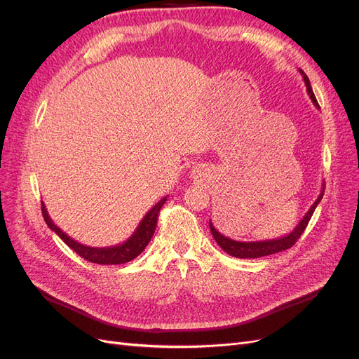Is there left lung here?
Wrapping results in <instances>:
<instances>
[{
	"mask_svg": "<svg viewBox=\"0 0 359 359\" xmlns=\"http://www.w3.org/2000/svg\"><path fill=\"white\" fill-rule=\"evenodd\" d=\"M299 73L302 76L304 83H306V86H307V93L310 95L313 104L319 107L316 97H314V94H313V90H311V85H310L307 74L304 73L302 70H299ZM323 191H325V182L322 184V190L319 193L318 199L313 202V205L310 206L309 211L306 212V215H304L302 219L298 222V224L295 226V229H293L290 233H287L285 236L274 238V240H264V241H235V240H231L229 236L222 235L219 231L215 229L212 222L210 220L211 233L214 236V240L217 241V244L222 247V250H224L227 255H231V256L238 257V259H256V257H264V256H269V255H274V253H278V252H283V250L290 248L293 244L297 243V240L301 236L304 229L307 227L314 210H316V206L319 205V202L323 198Z\"/></svg>",
	"mask_w": 359,
	"mask_h": 359,
	"instance_id": "8db88e82",
	"label": "left lung"
}]
</instances>
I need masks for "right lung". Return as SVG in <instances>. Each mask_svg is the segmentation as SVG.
Here are the masks:
<instances>
[{
  "label": "right lung",
  "instance_id": "obj_1",
  "mask_svg": "<svg viewBox=\"0 0 359 359\" xmlns=\"http://www.w3.org/2000/svg\"><path fill=\"white\" fill-rule=\"evenodd\" d=\"M168 198H163L158 201L153 208H151L145 215L144 219L140 220L139 226L136 227V231L132 233V236H128V240L124 243L118 244V245H111V247H90L81 244L78 241H74L73 238H70L66 232H62L60 227L52 222V219L48 214V210L45 203L41 202V212H43V219H45L46 224L49 226V229L55 232L61 240L66 243L72 250H74L81 257L93 264H100V265H119V264H127L130 260H133L137 257L140 253L144 252L145 247L149 244L151 238L154 235L156 231V224H157V217L161 210L163 203L166 202Z\"/></svg>",
  "mask_w": 359,
  "mask_h": 359
}]
</instances>
